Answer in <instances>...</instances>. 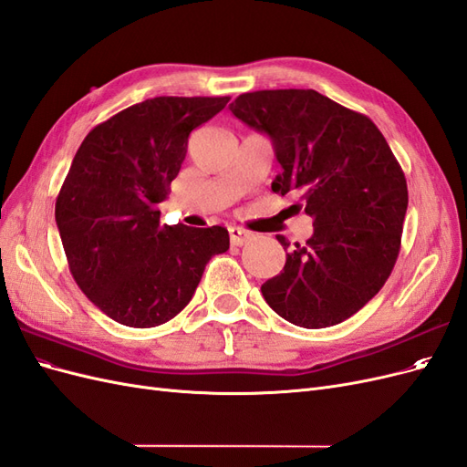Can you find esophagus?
Wrapping results in <instances>:
<instances>
[{
    "mask_svg": "<svg viewBox=\"0 0 467 467\" xmlns=\"http://www.w3.org/2000/svg\"><path fill=\"white\" fill-rule=\"evenodd\" d=\"M228 232H230V242H232V245H237V247H242V245L249 244L251 237H253L251 232H247V230H244V228H235V225H232V228H230Z\"/></svg>",
    "mask_w": 467,
    "mask_h": 467,
    "instance_id": "1",
    "label": "esophagus"
}]
</instances>
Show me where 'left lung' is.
I'll return each instance as SVG.
<instances>
[{
  "label": "left lung",
  "instance_id": "1",
  "mask_svg": "<svg viewBox=\"0 0 467 467\" xmlns=\"http://www.w3.org/2000/svg\"><path fill=\"white\" fill-rule=\"evenodd\" d=\"M234 115L273 138L280 196H300L314 235L261 286L286 321L321 329L355 316L386 285L401 249L407 181L384 134L362 112L314 89L239 95ZM278 242L290 247L285 237Z\"/></svg>",
  "mask_w": 467,
  "mask_h": 467
}]
</instances>
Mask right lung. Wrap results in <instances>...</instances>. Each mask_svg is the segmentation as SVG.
Wrapping results in <instances>:
<instances>
[{"instance_id":"1","label":"right lung","mask_w":467,"mask_h":467,"mask_svg":"<svg viewBox=\"0 0 467 467\" xmlns=\"http://www.w3.org/2000/svg\"><path fill=\"white\" fill-rule=\"evenodd\" d=\"M230 97H153L112 115L83 140L56 196L69 273L105 316L148 329L173 319L206 263L230 249L222 225H161L189 134Z\"/></svg>"}]
</instances>
